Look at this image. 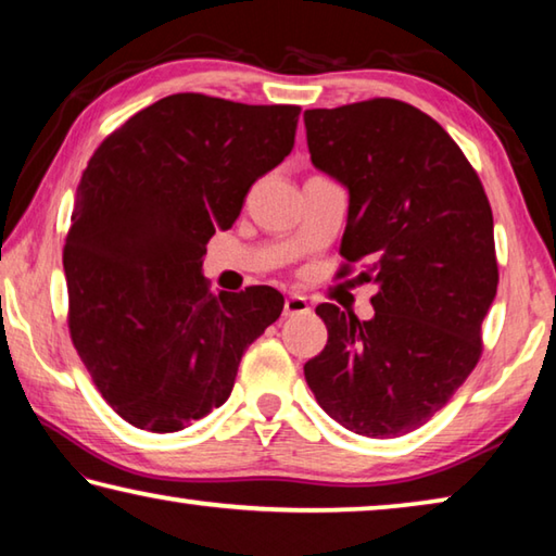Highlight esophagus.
Listing matches in <instances>:
<instances>
[{"mask_svg": "<svg viewBox=\"0 0 556 556\" xmlns=\"http://www.w3.org/2000/svg\"><path fill=\"white\" fill-rule=\"evenodd\" d=\"M299 314H308V301L304 296H287L285 301V316H299Z\"/></svg>", "mask_w": 556, "mask_h": 556, "instance_id": "1", "label": "esophagus"}]
</instances>
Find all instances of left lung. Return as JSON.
Instances as JSON below:
<instances>
[{
	"label": "left lung",
	"mask_w": 556,
	"mask_h": 556,
	"mask_svg": "<svg viewBox=\"0 0 556 556\" xmlns=\"http://www.w3.org/2000/svg\"><path fill=\"white\" fill-rule=\"evenodd\" d=\"M304 125L312 164L348 191L341 255L378 287L368 321L316 306L328 343L304 365L306 382L355 434H409L481 357L497 291L491 203L446 129L407 102L306 110Z\"/></svg>",
	"instance_id": "1"
}]
</instances>
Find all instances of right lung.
<instances>
[{
    "instance_id": "right-lung-1",
    "label": "right lung",
    "mask_w": 556,
    "mask_h": 556,
    "mask_svg": "<svg viewBox=\"0 0 556 556\" xmlns=\"http://www.w3.org/2000/svg\"><path fill=\"white\" fill-rule=\"evenodd\" d=\"M296 105L178 92L98 147L63 269L75 351L131 427L172 434L230 397L242 353L279 318L271 287L211 291L205 244L294 147Z\"/></svg>"
}]
</instances>
